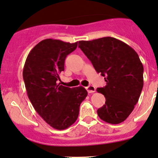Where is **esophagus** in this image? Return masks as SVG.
Returning a JSON list of instances; mask_svg holds the SVG:
<instances>
[{
    "label": "esophagus",
    "mask_w": 158,
    "mask_h": 158,
    "mask_svg": "<svg viewBox=\"0 0 158 158\" xmlns=\"http://www.w3.org/2000/svg\"><path fill=\"white\" fill-rule=\"evenodd\" d=\"M86 89L87 90L88 93H93L95 92V87L94 86H92V85H89V86H86Z\"/></svg>",
    "instance_id": "obj_1"
}]
</instances>
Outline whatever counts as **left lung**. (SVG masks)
Segmentation results:
<instances>
[{
  "mask_svg": "<svg viewBox=\"0 0 158 158\" xmlns=\"http://www.w3.org/2000/svg\"><path fill=\"white\" fill-rule=\"evenodd\" d=\"M78 47L107 83L96 89L106 98L97 110L99 118L113 125L124 122L134 109L143 86V65L137 53L109 36L79 41Z\"/></svg>",
  "mask_w": 158,
  "mask_h": 158,
  "instance_id": "8db88e82",
  "label": "left lung"
}]
</instances>
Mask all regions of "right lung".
<instances>
[{
	"label": "right lung",
	"mask_w": 158,
	"mask_h": 158,
	"mask_svg": "<svg viewBox=\"0 0 158 158\" xmlns=\"http://www.w3.org/2000/svg\"><path fill=\"white\" fill-rule=\"evenodd\" d=\"M77 42L46 39L31 51L23 69V79L32 105L50 126L64 130L78 117L80 105L87 96L83 86L69 88L56 81L64 71L68 54Z\"/></svg>",
	"instance_id": "obj_1"
}]
</instances>
